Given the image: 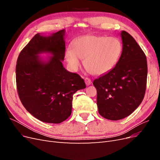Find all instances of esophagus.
I'll use <instances>...</instances> for the list:
<instances>
[{
  "label": "esophagus",
  "instance_id": "34e87169",
  "mask_svg": "<svg viewBox=\"0 0 160 160\" xmlns=\"http://www.w3.org/2000/svg\"><path fill=\"white\" fill-rule=\"evenodd\" d=\"M85 84L87 85H90L91 83V81L89 78H88V77H85Z\"/></svg>",
  "mask_w": 160,
  "mask_h": 160
}]
</instances>
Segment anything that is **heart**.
Masks as SVG:
<instances>
[{
    "label": "heart",
    "instance_id": "1",
    "mask_svg": "<svg viewBox=\"0 0 160 160\" xmlns=\"http://www.w3.org/2000/svg\"><path fill=\"white\" fill-rule=\"evenodd\" d=\"M71 50H67L65 58L72 71L83 60L85 69L91 74L106 73L117 64L122 52V45L118 38L89 35L77 38L72 41Z\"/></svg>",
    "mask_w": 160,
    "mask_h": 160
}]
</instances>
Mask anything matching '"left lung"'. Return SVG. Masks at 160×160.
Wrapping results in <instances>:
<instances>
[{
  "label": "left lung",
  "instance_id": "1",
  "mask_svg": "<svg viewBox=\"0 0 160 160\" xmlns=\"http://www.w3.org/2000/svg\"><path fill=\"white\" fill-rule=\"evenodd\" d=\"M123 49L111 71L93 81L99 113L105 119L119 120L136 109L146 89V56L133 37L122 31Z\"/></svg>",
  "mask_w": 160,
  "mask_h": 160
}]
</instances>
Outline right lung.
<instances>
[{
	"label": "right lung",
	"instance_id": "right-lung-1",
	"mask_svg": "<svg viewBox=\"0 0 160 160\" xmlns=\"http://www.w3.org/2000/svg\"><path fill=\"white\" fill-rule=\"evenodd\" d=\"M65 30L51 36L37 34L18 55L16 82L25 108L41 122L60 123L71 114L72 95L86 88L84 80L62 65L65 52ZM52 55L47 61L38 56Z\"/></svg>",
	"mask_w": 160,
	"mask_h": 160
}]
</instances>
